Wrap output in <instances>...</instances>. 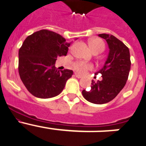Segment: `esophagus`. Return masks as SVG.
<instances>
[{
  "label": "esophagus",
  "instance_id": "obj_1",
  "mask_svg": "<svg viewBox=\"0 0 146 146\" xmlns=\"http://www.w3.org/2000/svg\"><path fill=\"white\" fill-rule=\"evenodd\" d=\"M75 76L76 77V78H81L82 77L81 75L78 74V73H75Z\"/></svg>",
  "mask_w": 146,
  "mask_h": 146
}]
</instances>
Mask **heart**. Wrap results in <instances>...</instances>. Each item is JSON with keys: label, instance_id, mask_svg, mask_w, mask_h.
Instances as JSON below:
<instances>
[{"label": "heart", "instance_id": "obj_1", "mask_svg": "<svg viewBox=\"0 0 146 146\" xmlns=\"http://www.w3.org/2000/svg\"><path fill=\"white\" fill-rule=\"evenodd\" d=\"M89 45L93 53H96V52L101 53L103 51L105 48L104 42H103V40H101V39H98V38H93L90 40ZM72 66H73V68L75 71L82 75L85 74L88 70L93 69V65L92 64L84 62L82 61L74 62Z\"/></svg>", "mask_w": 146, "mask_h": 146}]
</instances>
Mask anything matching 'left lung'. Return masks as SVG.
I'll return each mask as SVG.
<instances>
[{
  "label": "left lung",
  "mask_w": 146,
  "mask_h": 146,
  "mask_svg": "<svg viewBox=\"0 0 146 146\" xmlns=\"http://www.w3.org/2000/svg\"><path fill=\"white\" fill-rule=\"evenodd\" d=\"M110 48L108 58L104 65L96 74H101L102 80L92 81L90 90H84L82 95L89 102L103 104L110 102L124 87L131 68L130 54L128 47L113 35L101 34Z\"/></svg>",
  "instance_id": "1"
}]
</instances>
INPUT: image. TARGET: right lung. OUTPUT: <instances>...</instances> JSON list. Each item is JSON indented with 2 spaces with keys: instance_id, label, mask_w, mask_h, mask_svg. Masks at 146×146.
Wrapping results in <instances>:
<instances>
[{
  "instance_id": "1",
  "label": "right lung",
  "mask_w": 146,
  "mask_h": 146,
  "mask_svg": "<svg viewBox=\"0 0 146 146\" xmlns=\"http://www.w3.org/2000/svg\"><path fill=\"white\" fill-rule=\"evenodd\" d=\"M70 43L59 34L42 29L29 35L19 50L18 71L23 83L31 94L49 98L60 94L71 70H58L57 56H66Z\"/></svg>"
}]
</instances>
